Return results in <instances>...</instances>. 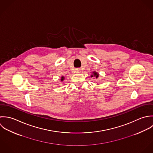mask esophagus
I'll list each match as a JSON object with an SVG mask.
<instances>
[{"mask_svg": "<svg viewBox=\"0 0 153 153\" xmlns=\"http://www.w3.org/2000/svg\"><path fill=\"white\" fill-rule=\"evenodd\" d=\"M76 72H77V73H81V69L79 68H77V69H76Z\"/></svg>", "mask_w": 153, "mask_h": 153, "instance_id": "34e87169", "label": "esophagus"}]
</instances>
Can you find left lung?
I'll use <instances>...</instances> for the list:
<instances>
[{"label": "left lung", "mask_w": 153, "mask_h": 153, "mask_svg": "<svg viewBox=\"0 0 153 153\" xmlns=\"http://www.w3.org/2000/svg\"><path fill=\"white\" fill-rule=\"evenodd\" d=\"M92 73H93V74L91 75V77H95L96 79H97V78H98V77H99V74H98L97 72H96V71H93Z\"/></svg>", "instance_id": "1"}]
</instances>
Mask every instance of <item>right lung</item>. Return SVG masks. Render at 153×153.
<instances>
[{"instance_id": "obj_1", "label": "right lung", "mask_w": 153, "mask_h": 153, "mask_svg": "<svg viewBox=\"0 0 153 153\" xmlns=\"http://www.w3.org/2000/svg\"><path fill=\"white\" fill-rule=\"evenodd\" d=\"M64 80V76H62V77H61V82H62Z\"/></svg>"}]
</instances>
